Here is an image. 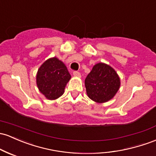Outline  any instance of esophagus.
Here are the masks:
<instances>
[{
    "mask_svg": "<svg viewBox=\"0 0 156 156\" xmlns=\"http://www.w3.org/2000/svg\"><path fill=\"white\" fill-rule=\"evenodd\" d=\"M73 75H74L75 77H78V78H80V77H81V73H78V72H74V73H73Z\"/></svg>",
    "mask_w": 156,
    "mask_h": 156,
    "instance_id": "1",
    "label": "esophagus"
}]
</instances>
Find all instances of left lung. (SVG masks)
Instances as JSON below:
<instances>
[{"label": "left lung", "instance_id": "left-lung-1", "mask_svg": "<svg viewBox=\"0 0 156 156\" xmlns=\"http://www.w3.org/2000/svg\"><path fill=\"white\" fill-rule=\"evenodd\" d=\"M121 86V80L112 66L98 63L85 79L87 96L93 101L103 104L113 98Z\"/></svg>", "mask_w": 156, "mask_h": 156}]
</instances>
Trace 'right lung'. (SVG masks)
I'll use <instances>...</instances> for the list:
<instances>
[{
  "instance_id": "1",
  "label": "right lung",
  "mask_w": 156,
  "mask_h": 156,
  "mask_svg": "<svg viewBox=\"0 0 156 156\" xmlns=\"http://www.w3.org/2000/svg\"><path fill=\"white\" fill-rule=\"evenodd\" d=\"M71 78L66 65L58 58L47 59L37 69L36 84L39 91L48 100H56L64 94Z\"/></svg>"
}]
</instances>
